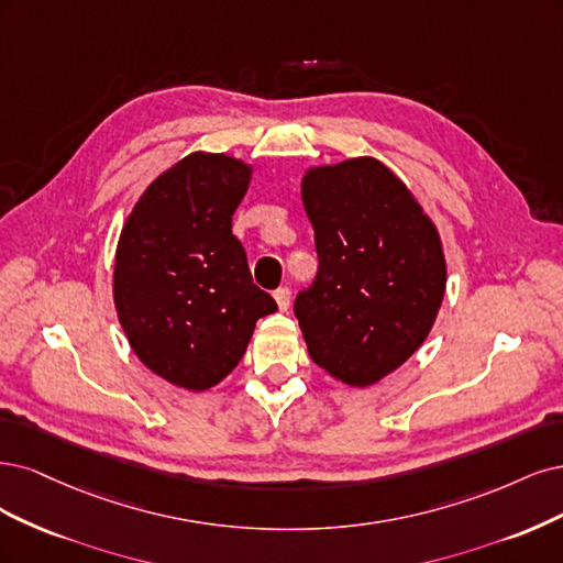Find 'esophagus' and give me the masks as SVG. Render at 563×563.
Instances as JSON below:
<instances>
[{
    "instance_id": "esophagus-1",
    "label": "esophagus",
    "mask_w": 563,
    "mask_h": 563,
    "mask_svg": "<svg viewBox=\"0 0 563 563\" xmlns=\"http://www.w3.org/2000/svg\"><path fill=\"white\" fill-rule=\"evenodd\" d=\"M274 299H276V303H278L280 311L285 313L287 308H289V299H292V292H289V287H278L276 292H274Z\"/></svg>"
}]
</instances>
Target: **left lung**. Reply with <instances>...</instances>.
Segmentation results:
<instances>
[{
    "mask_svg": "<svg viewBox=\"0 0 563 563\" xmlns=\"http://www.w3.org/2000/svg\"><path fill=\"white\" fill-rule=\"evenodd\" d=\"M303 210L318 276L295 299L308 355L367 388L419 351L444 299L440 233L407 185L372 156L308 168Z\"/></svg>",
    "mask_w": 563,
    "mask_h": 563,
    "instance_id": "8db88e82",
    "label": "left lung"
}]
</instances>
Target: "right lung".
I'll return each instance as SVG.
<instances>
[{
	"label": "right lung",
	"instance_id": "obj_1",
	"mask_svg": "<svg viewBox=\"0 0 563 563\" xmlns=\"http://www.w3.org/2000/svg\"><path fill=\"white\" fill-rule=\"evenodd\" d=\"M252 166L194 152L161 173L125 220L114 260V306L131 349L161 378L208 390L245 355L276 301L252 283L231 214Z\"/></svg>",
	"mask_w": 563,
	"mask_h": 563
}]
</instances>
